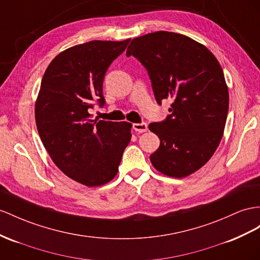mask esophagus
Here are the masks:
<instances>
[{"label":"esophagus","instance_id":"esophagus-1","mask_svg":"<svg viewBox=\"0 0 260 260\" xmlns=\"http://www.w3.org/2000/svg\"><path fill=\"white\" fill-rule=\"evenodd\" d=\"M133 128L138 133H144L148 129V125L147 123H135L133 124Z\"/></svg>","mask_w":260,"mask_h":260}]
</instances>
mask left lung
<instances>
[{"label":"left lung","instance_id":"1","mask_svg":"<svg viewBox=\"0 0 260 260\" xmlns=\"http://www.w3.org/2000/svg\"><path fill=\"white\" fill-rule=\"evenodd\" d=\"M126 56L147 69L158 104L174 100L171 114L148 126L160 139L152 166L168 177L190 176L210 160L223 137L229 89L221 64L204 45L164 30L133 39Z\"/></svg>","mask_w":260,"mask_h":260}]
</instances>
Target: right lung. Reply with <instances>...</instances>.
Returning <instances> with one entry per match:
<instances>
[{
	"mask_svg": "<svg viewBox=\"0 0 260 260\" xmlns=\"http://www.w3.org/2000/svg\"><path fill=\"white\" fill-rule=\"evenodd\" d=\"M123 42L92 41L61 51L47 67L35 103L38 134L52 161L86 187L110 182L131 142L132 124L92 119L94 102L103 106V80Z\"/></svg>",
	"mask_w": 260,
	"mask_h": 260,
	"instance_id": "1",
	"label": "right lung"
}]
</instances>
